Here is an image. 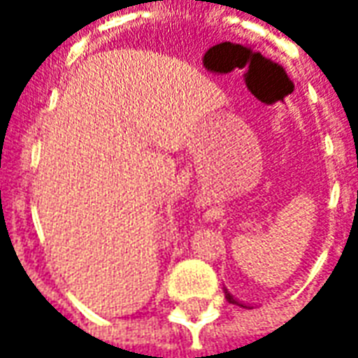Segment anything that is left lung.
<instances>
[{
  "label": "left lung",
  "instance_id": "obj_1",
  "mask_svg": "<svg viewBox=\"0 0 358 358\" xmlns=\"http://www.w3.org/2000/svg\"><path fill=\"white\" fill-rule=\"evenodd\" d=\"M224 297H226V299H228V303H232V305H240V307H243V303H240V301L234 299L232 295L228 293V289H224Z\"/></svg>",
  "mask_w": 358,
  "mask_h": 358
}]
</instances>
